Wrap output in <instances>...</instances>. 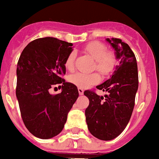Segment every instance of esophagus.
I'll return each mask as SVG.
<instances>
[{
	"mask_svg": "<svg viewBox=\"0 0 159 159\" xmlns=\"http://www.w3.org/2000/svg\"><path fill=\"white\" fill-rule=\"evenodd\" d=\"M78 93H79L80 95H83V94H84V90H83V89L78 87Z\"/></svg>",
	"mask_w": 159,
	"mask_h": 159,
	"instance_id": "34e87169",
	"label": "esophagus"
}]
</instances>
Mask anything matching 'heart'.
<instances>
[{"mask_svg": "<svg viewBox=\"0 0 159 159\" xmlns=\"http://www.w3.org/2000/svg\"><path fill=\"white\" fill-rule=\"evenodd\" d=\"M84 50L88 53L95 60V68L103 75H108L113 72L116 65V58L113 53H106V46L99 42H92L87 44ZM76 53L74 51L68 55L65 60V68L68 70H73L74 68ZM71 83L78 86L80 88H86L88 86L97 83L100 81V77L97 73H76L71 74L68 77Z\"/></svg>", "mask_w": 159, "mask_h": 159, "instance_id": "1", "label": "heart"}]
</instances>
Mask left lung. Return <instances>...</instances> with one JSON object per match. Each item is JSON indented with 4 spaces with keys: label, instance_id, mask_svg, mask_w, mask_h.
Wrapping results in <instances>:
<instances>
[{
    "label": "left lung",
    "instance_id": "1",
    "mask_svg": "<svg viewBox=\"0 0 159 159\" xmlns=\"http://www.w3.org/2000/svg\"><path fill=\"white\" fill-rule=\"evenodd\" d=\"M115 51L116 65L110 78L96 86L108 92L100 96L86 91L89 106L85 111L89 131L101 140H111L122 133L128 124L135 105L138 90L136 59L130 46L118 38H106Z\"/></svg>",
    "mask_w": 159,
    "mask_h": 159
}]
</instances>
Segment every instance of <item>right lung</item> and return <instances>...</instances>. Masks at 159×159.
Masks as SVG:
<instances>
[{
	"label": "right lung",
	"mask_w": 159,
	"mask_h": 159,
	"mask_svg": "<svg viewBox=\"0 0 159 159\" xmlns=\"http://www.w3.org/2000/svg\"><path fill=\"white\" fill-rule=\"evenodd\" d=\"M72 46L55 37L38 38L28 44L18 61L16 97L22 119L40 139H50L61 132L79 95L77 86L64 78ZM59 83H63L61 93L50 94L49 89Z\"/></svg>",
	"instance_id": "1"
}]
</instances>
